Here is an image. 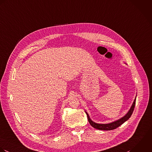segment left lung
I'll use <instances>...</instances> for the list:
<instances>
[{
	"instance_id": "left-lung-1",
	"label": "left lung",
	"mask_w": 152,
	"mask_h": 152,
	"mask_svg": "<svg viewBox=\"0 0 152 152\" xmlns=\"http://www.w3.org/2000/svg\"><path fill=\"white\" fill-rule=\"evenodd\" d=\"M135 104H136V99H134V100L133 103V104H132V107H130V109L129 110V111L127 112V113L124 116H123V118H121V119H119L118 121H113V122L109 123V124H98V123H96L91 121L87 112H86V113L87 116H88V121H89L90 124L91 125L92 127H93L94 128H95L96 129H98V130H113V129H115L118 128V127H119L123 123L127 121L130 118V116H132V115L133 113V112L134 110Z\"/></svg>"
}]
</instances>
